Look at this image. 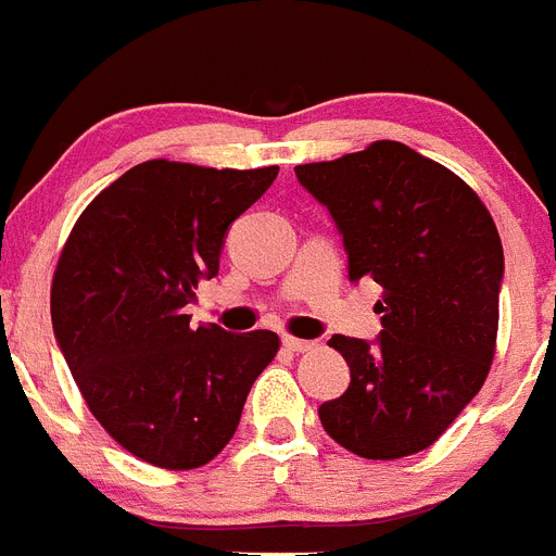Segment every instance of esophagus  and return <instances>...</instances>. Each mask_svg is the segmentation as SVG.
I'll list each match as a JSON object with an SVG mask.
<instances>
[{"label": "esophagus", "mask_w": 556, "mask_h": 556, "mask_svg": "<svg viewBox=\"0 0 556 556\" xmlns=\"http://www.w3.org/2000/svg\"><path fill=\"white\" fill-rule=\"evenodd\" d=\"M283 348H289V351H294V353H306V351H314V348H317V342H312V339L283 337Z\"/></svg>", "instance_id": "esophagus-1"}]
</instances>
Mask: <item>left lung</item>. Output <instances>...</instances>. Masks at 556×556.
<instances>
[{"instance_id": "8db88e82", "label": "left lung", "mask_w": 556, "mask_h": 556, "mask_svg": "<svg viewBox=\"0 0 556 556\" xmlns=\"http://www.w3.org/2000/svg\"><path fill=\"white\" fill-rule=\"evenodd\" d=\"M294 172L331 211L348 278L384 287L376 345L328 339L351 367V387L320 406L323 429L365 459L426 451L493 365L504 250L488 205L459 175L401 141H372Z\"/></svg>"}]
</instances>
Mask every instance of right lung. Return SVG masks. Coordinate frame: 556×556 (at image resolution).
Returning a JSON list of instances; mask_svg holds the SVG:
<instances>
[{
    "label": "right lung",
    "mask_w": 556,
    "mask_h": 556,
    "mask_svg": "<svg viewBox=\"0 0 556 556\" xmlns=\"http://www.w3.org/2000/svg\"><path fill=\"white\" fill-rule=\"evenodd\" d=\"M278 166L144 161L86 205L52 275V328L102 429L155 468L191 470L230 443L244 401L281 348L273 331L189 326L228 225Z\"/></svg>",
    "instance_id": "1"
}]
</instances>
